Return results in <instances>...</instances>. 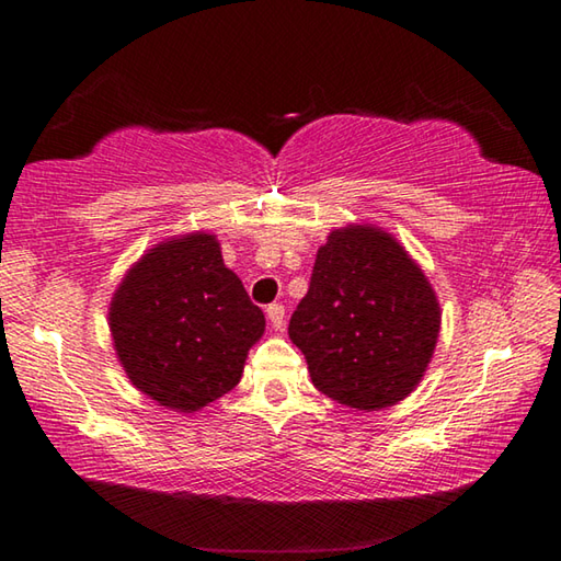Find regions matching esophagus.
<instances>
[{"mask_svg": "<svg viewBox=\"0 0 561 561\" xmlns=\"http://www.w3.org/2000/svg\"><path fill=\"white\" fill-rule=\"evenodd\" d=\"M267 319H270V324H272L274 331L282 329V324H284V307H282V304H270Z\"/></svg>", "mask_w": 561, "mask_h": 561, "instance_id": "1", "label": "esophagus"}]
</instances>
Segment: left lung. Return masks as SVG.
Instances as JSON below:
<instances>
[{
  "label": "left lung",
  "mask_w": 561,
  "mask_h": 561,
  "mask_svg": "<svg viewBox=\"0 0 561 561\" xmlns=\"http://www.w3.org/2000/svg\"><path fill=\"white\" fill-rule=\"evenodd\" d=\"M440 334V304L401 242L374 225L331 230L319 247L289 339L331 401L381 411L421 383Z\"/></svg>",
  "instance_id": "1"
}]
</instances>
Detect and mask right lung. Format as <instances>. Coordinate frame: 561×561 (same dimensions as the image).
Wrapping results in <instances>:
<instances>
[{
  "instance_id": "add662e5",
  "label": "right lung",
  "mask_w": 561,
  "mask_h": 561,
  "mask_svg": "<svg viewBox=\"0 0 561 561\" xmlns=\"http://www.w3.org/2000/svg\"><path fill=\"white\" fill-rule=\"evenodd\" d=\"M108 327L130 383L178 413L201 411L240 383L264 314L225 267L215 234L148 250L118 284Z\"/></svg>"
}]
</instances>
